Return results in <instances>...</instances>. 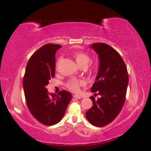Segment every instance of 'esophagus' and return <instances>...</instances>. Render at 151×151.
I'll list each match as a JSON object with an SVG mask.
<instances>
[{
  "instance_id": "esophagus-1",
  "label": "esophagus",
  "mask_w": 151,
  "mask_h": 151,
  "mask_svg": "<svg viewBox=\"0 0 151 151\" xmlns=\"http://www.w3.org/2000/svg\"><path fill=\"white\" fill-rule=\"evenodd\" d=\"M73 97H74L75 98V99H81V96H78V95H76V94H75V95L74 96H73Z\"/></svg>"
}]
</instances>
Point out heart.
Segmentation results:
<instances>
[{
    "instance_id": "1",
    "label": "heart",
    "mask_w": 151,
    "mask_h": 151,
    "mask_svg": "<svg viewBox=\"0 0 151 151\" xmlns=\"http://www.w3.org/2000/svg\"><path fill=\"white\" fill-rule=\"evenodd\" d=\"M73 57H74L75 60L77 64L80 65V67H86L90 61L89 56L85 53L83 52L76 51L73 53ZM61 58L58 60L57 62V65L60 61ZM86 84V81L84 80H79L73 78L67 82L66 86L68 87L70 90L73 92H78L80 89V87L83 86Z\"/></svg>"
}]
</instances>
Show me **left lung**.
I'll return each instance as SVG.
<instances>
[{"mask_svg": "<svg viewBox=\"0 0 151 151\" xmlns=\"http://www.w3.org/2000/svg\"><path fill=\"white\" fill-rule=\"evenodd\" d=\"M99 55V72L91 91L98 93L100 99L93 96L92 107L86 112V118L96 127L111 123L120 113L125 103L129 82L127 69L121 55L110 45L94 43L91 47Z\"/></svg>", "mask_w": 151, "mask_h": 151, "instance_id": "1", "label": "left lung"}]
</instances>
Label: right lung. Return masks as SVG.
Returning <instances> with one entry per match:
<instances>
[{"label":"right lung","instance_id":"1","mask_svg":"<svg viewBox=\"0 0 151 151\" xmlns=\"http://www.w3.org/2000/svg\"><path fill=\"white\" fill-rule=\"evenodd\" d=\"M60 44H47L36 51L28 61L23 78L27 106L33 117L45 125L57 124L64 116L72 95L62 90L49 94L46 86L55 74V53Z\"/></svg>","mask_w":151,"mask_h":151}]
</instances>
